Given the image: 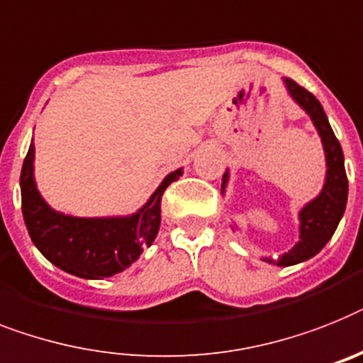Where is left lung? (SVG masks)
<instances>
[{
    "instance_id": "8db88e82",
    "label": "left lung",
    "mask_w": 363,
    "mask_h": 363,
    "mask_svg": "<svg viewBox=\"0 0 363 363\" xmlns=\"http://www.w3.org/2000/svg\"><path fill=\"white\" fill-rule=\"evenodd\" d=\"M287 91L291 94L293 100L306 111L313 125L321 135L323 148H325L326 157V179L325 187L317 199L306 203L302 211L298 213L301 218V241L295 247L278 257V262L267 259L265 262L277 263L280 267H289L295 263L306 262L310 257L315 256L326 242L336 232L341 217L345 213L347 194H349V182L345 174V161H343V150H341L340 140L332 131L328 118H326L323 106L319 104L315 96L308 92L304 86H301L296 81L286 77L284 79ZM228 182V172L223 176V191Z\"/></svg>"
}]
</instances>
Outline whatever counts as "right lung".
<instances>
[{
	"label": "right lung",
	"mask_w": 363,
	"mask_h": 363,
	"mask_svg": "<svg viewBox=\"0 0 363 363\" xmlns=\"http://www.w3.org/2000/svg\"><path fill=\"white\" fill-rule=\"evenodd\" d=\"M33 160L35 145L29 146L20 176L22 213L31 241L55 267L91 280L122 272L154 242L161 224V196L182 176V169L170 172L130 217L81 218L57 213L44 202L33 176Z\"/></svg>",
	"instance_id": "right-lung-1"
}]
</instances>
